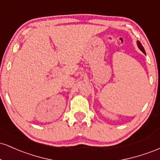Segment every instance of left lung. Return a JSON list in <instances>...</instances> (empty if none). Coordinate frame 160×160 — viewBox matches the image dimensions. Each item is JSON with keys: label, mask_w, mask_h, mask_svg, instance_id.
Instances as JSON below:
<instances>
[{"label": "left lung", "mask_w": 160, "mask_h": 160, "mask_svg": "<svg viewBox=\"0 0 160 160\" xmlns=\"http://www.w3.org/2000/svg\"><path fill=\"white\" fill-rule=\"evenodd\" d=\"M137 44H138V48L141 49V51H142L144 53V54H146V52H145V50H144V47H143V46L141 45V42L140 41H137Z\"/></svg>", "instance_id": "obj_1"}]
</instances>
